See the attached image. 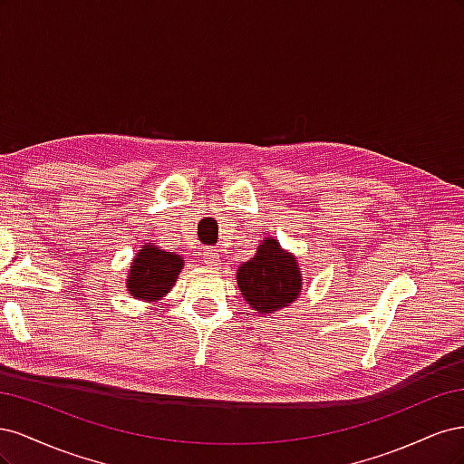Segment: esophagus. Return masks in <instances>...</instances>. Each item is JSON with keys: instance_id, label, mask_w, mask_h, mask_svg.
Listing matches in <instances>:
<instances>
[{"instance_id": "1", "label": "esophagus", "mask_w": 464, "mask_h": 464, "mask_svg": "<svg viewBox=\"0 0 464 464\" xmlns=\"http://www.w3.org/2000/svg\"><path fill=\"white\" fill-rule=\"evenodd\" d=\"M203 259L208 266H218L220 265V256L217 254L215 249H205L203 251Z\"/></svg>"}]
</instances>
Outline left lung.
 I'll use <instances>...</instances> for the list:
<instances>
[{"label":"left lung","instance_id":"obj_1","mask_svg":"<svg viewBox=\"0 0 464 464\" xmlns=\"http://www.w3.org/2000/svg\"><path fill=\"white\" fill-rule=\"evenodd\" d=\"M237 286L254 310L273 314L298 298L302 290L298 263L280 249L276 240H265L257 256L237 269Z\"/></svg>","mask_w":464,"mask_h":464}]
</instances>
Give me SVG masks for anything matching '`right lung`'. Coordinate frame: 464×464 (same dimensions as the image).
<instances>
[{"instance_id":"obj_1","label":"right lung","mask_w":464,"mask_h":464,"mask_svg":"<svg viewBox=\"0 0 464 464\" xmlns=\"http://www.w3.org/2000/svg\"><path fill=\"white\" fill-rule=\"evenodd\" d=\"M181 266H184V261L172 251L145 246L131 265L128 276L130 294L147 302L162 298L176 283Z\"/></svg>"}]
</instances>
